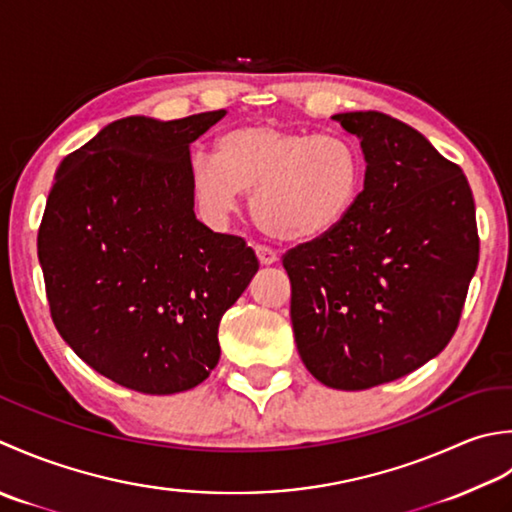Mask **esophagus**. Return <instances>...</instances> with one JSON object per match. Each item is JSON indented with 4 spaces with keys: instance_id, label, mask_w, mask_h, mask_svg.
I'll list each match as a JSON object with an SVG mask.
<instances>
[{
    "instance_id": "esophagus-1",
    "label": "esophagus",
    "mask_w": 512,
    "mask_h": 512,
    "mask_svg": "<svg viewBox=\"0 0 512 512\" xmlns=\"http://www.w3.org/2000/svg\"><path fill=\"white\" fill-rule=\"evenodd\" d=\"M256 254L263 265H274L278 260V252L276 249H271L269 245H256Z\"/></svg>"
}]
</instances>
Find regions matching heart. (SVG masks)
Instances as JSON below:
<instances>
[{
  "label": "heart",
  "mask_w": 512,
  "mask_h": 512,
  "mask_svg": "<svg viewBox=\"0 0 512 512\" xmlns=\"http://www.w3.org/2000/svg\"><path fill=\"white\" fill-rule=\"evenodd\" d=\"M216 156L198 152L190 163L192 190L205 216L225 221L241 192H252L256 223L283 241L329 234L362 190V152L338 132L309 134L249 123L225 132Z\"/></svg>",
  "instance_id": "b5f03b06"
}]
</instances>
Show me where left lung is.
Listing matches in <instances>:
<instances>
[{"mask_svg":"<svg viewBox=\"0 0 512 512\" xmlns=\"http://www.w3.org/2000/svg\"><path fill=\"white\" fill-rule=\"evenodd\" d=\"M360 139L364 187L329 234L283 256L302 362L340 391L393 382L440 353L477 269L471 185L420 132L382 112L333 114Z\"/></svg>","mask_w":512,"mask_h":512,"instance_id":"1","label":"left lung"}]
</instances>
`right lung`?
Listing matches in <instances>:
<instances>
[{
    "label": "right lung",
    "instance_id": "1",
    "mask_svg": "<svg viewBox=\"0 0 512 512\" xmlns=\"http://www.w3.org/2000/svg\"><path fill=\"white\" fill-rule=\"evenodd\" d=\"M225 110L125 117L59 163L37 236L50 316L125 389L170 395L221 358L218 325L258 271L241 236L194 214L190 145Z\"/></svg>",
    "mask_w": 512,
    "mask_h": 512
}]
</instances>
